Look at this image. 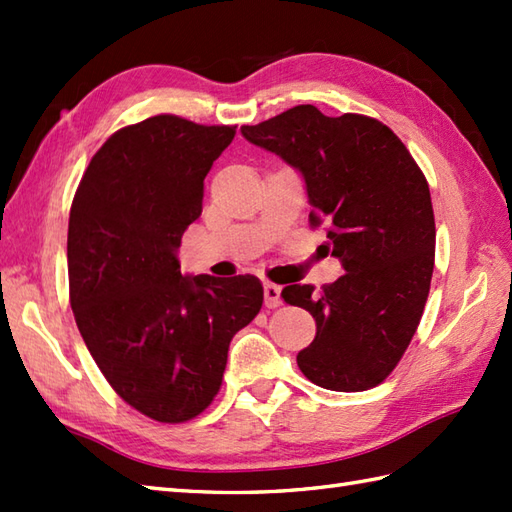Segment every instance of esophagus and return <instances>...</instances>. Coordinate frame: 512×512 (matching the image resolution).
<instances>
[{
    "label": "esophagus",
    "mask_w": 512,
    "mask_h": 512,
    "mask_svg": "<svg viewBox=\"0 0 512 512\" xmlns=\"http://www.w3.org/2000/svg\"><path fill=\"white\" fill-rule=\"evenodd\" d=\"M264 306L266 308L281 306V286L266 281V284H264Z\"/></svg>",
    "instance_id": "34e87169"
}]
</instances>
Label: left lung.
I'll use <instances>...</instances> for the list:
<instances>
[{
  "label": "left lung",
  "mask_w": 512,
  "mask_h": 512,
  "mask_svg": "<svg viewBox=\"0 0 512 512\" xmlns=\"http://www.w3.org/2000/svg\"><path fill=\"white\" fill-rule=\"evenodd\" d=\"M242 136L299 173L310 222L328 226V250L345 268L319 295L310 284L281 290L317 321L299 369L323 389L376 387L405 354L429 295L436 222L427 180L400 138L361 114L297 105L244 125Z\"/></svg>",
  "instance_id": "1"
}]
</instances>
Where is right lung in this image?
Instances as JSON below:
<instances>
[{"mask_svg": "<svg viewBox=\"0 0 512 512\" xmlns=\"http://www.w3.org/2000/svg\"><path fill=\"white\" fill-rule=\"evenodd\" d=\"M233 136L171 114L129 125L96 151L70 209L76 325L116 394L158 422L211 405L231 339L264 301L253 275L180 273V239Z\"/></svg>", "mask_w": 512, "mask_h": 512, "instance_id": "1", "label": "right lung"}]
</instances>
